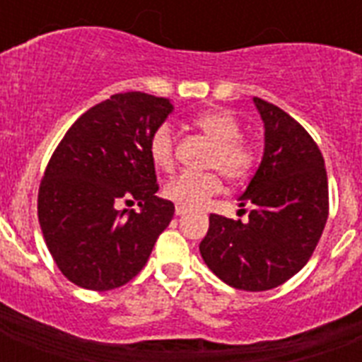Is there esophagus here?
Here are the masks:
<instances>
[{
	"mask_svg": "<svg viewBox=\"0 0 362 362\" xmlns=\"http://www.w3.org/2000/svg\"><path fill=\"white\" fill-rule=\"evenodd\" d=\"M175 212H176V216H184L189 212V209H187V206H182V204H176Z\"/></svg>",
	"mask_w": 362,
	"mask_h": 362,
	"instance_id": "esophagus-1",
	"label": "esophagus"
}]
</instances>
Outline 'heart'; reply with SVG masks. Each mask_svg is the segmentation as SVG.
I'll list each match as a JSON object with an SVG mask.
<instances>
[{"label": "heart", "instance_id": "b5f03b06", "mask_svg": "<svg viewBox=\"0 0 362 362\" xmlns=\"http://www.w3.org/2000/svg\"><path fill=\"white\" fill-rule=\"evenodd\" d=\"M192 125L203 133L212 148L204 167L214 170H186L165 184V197L176 204L195 209L221 192V175L227 182L247 180L257 167V146L240 135L237 116L226 109H209L192 118ZM148 156L158 169L170 173L176 165V136L169 124H159L148 139Z\"/></svg>", "mask_w": 362, "mask_h": 362}]
</instances>
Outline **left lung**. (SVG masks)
I'll return each instance as SVG.
<instances>
[{
	"label": "left lung",
	"instance_id": "8db88e82",
	"mask_svg": "<svg viewBox=\"0 0 362 362\" xmlns=\"http://www.w3.org/2000/svg\"><path fill=\"white\" fill-rule=\"evenodd\" d=\"M264 122V153L240 206L247 220L210 214L201 255L220 280L244 291L286 284L312 257L329 218L320 146L280 107L253 98Z\"/></svg>",
	"mask_w": 362,
	"mask_h": 362
}]
</instances>
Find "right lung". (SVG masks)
I'll return each instance as SVG.
<instances>
[{"label": "right lung", "mask_w": 362, "mask_h": 362, "mask_svg": "<svg viewBox=\"0 0 362 362\" xmlns=\"http://www.w3.org/2000/svg\"><path fill=\"white\" fill-rule=\"evenodd\" d=\"M173 105L150 93H115L86 110L54 150L37 195L54 263L75 286L109 291L133 280L175 216L156 197L148 139ZM136 200L139 213L120 211Z\"/></svg>", "instance_id": "1"}]
</instances>
